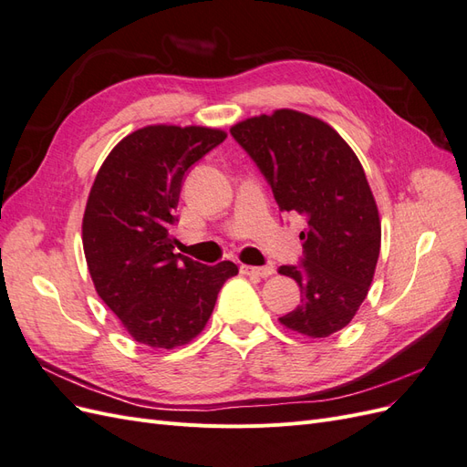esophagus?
Masks as SVG:
<instances>
[{
  "instance_id": "obj_1",
  "label": "esophagus",
  "mask_w": 467,
  "mask_h": 467,
  "mask_svg": "<svg viewBox=\"0 0 467 467\" xmlns=\"http://www.w3.org/2000/svg\"><path fill=\"white\" fill-rule=\"evenodd\" d=\"M239 271L247 276H257V278H266L275 273L273 266H249V265H242L239 266Z\"/></svg>"
}]
</instances>
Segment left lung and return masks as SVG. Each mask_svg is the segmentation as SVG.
I'll use <instances>...</instances> for the list:
<instances>
[{
    "instance_id": "8db88e82",
    "label": "left lung",
    "mask_w": 467,
    "mask_h": 467,
    "mask_svg": "<svg viewBox=\"0 0 467 467\" xmlns=\"http://www.w3.org/2000/svg\"><path fill=\"white\" fill-rule=\"evenodd\" d=\"M232 136L273 189L282 212L306 218L300 265L278 266L302 300L285 327L312 338L350 323L372 285L381 228L364 169L329 124L290 109L232 126Z\"/></svg>"
}]
</instances>
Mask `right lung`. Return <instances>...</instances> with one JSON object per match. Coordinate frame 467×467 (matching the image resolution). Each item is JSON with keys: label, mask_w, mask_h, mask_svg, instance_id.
<instances>
[{"label": "right lung", "mask_w": 467, "mask_h": 467, "mask_svg": "<svg viewBox=\"0 0 467 467\" xmlns=\"http://www.w3.org/2000/svg\"><path fill=\"white\" fill-rule=\"evenodd\" d=\"M225 132L204 126H146L112 148L83 214V251L101 300L134 341L173 348L199 335L232 261L214 266L175 253L182 179Z\"/></svg>", "instance_id": "add662e5"}]
</instances>
